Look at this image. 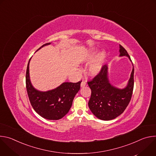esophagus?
<instances>
[{
    "label": "esophagus",
    "instance_id": "obj_1",
    "mask_svg": "<svg viewBox=\"0 0 156 156\" xmlns=\"http://www.w3.org/2000/svg\"><path fill=\"white\" fill-rule=\"evenodd\" d=\"M86 85V81H83L81 83V87H84Z\"/></svg>",
    "mask_w": 156,
    "mask_h": 156
}]
</instances>
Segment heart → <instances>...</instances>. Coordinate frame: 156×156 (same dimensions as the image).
I'll return each mask as SVG.
<instances>
[{"label":"heart","mask_w":156,"mask_h":156,"mask_svg":"<svg viewBox=\"0 0 156 156\" xmlns=\"http://www.w3.org/2000/svg\"><path fill=\"white\" fill-rule=\"evenodd\" d=\"M98 51L95 49H91L86 51L83 55V61L84 62L90 63L92 62L97 56ZM105 58V52H102L99 54L98 58L90 65L88 69V73L91 76H96L101 71Z\"/></svg>","instance_id":"obj_1"}]
</instances>
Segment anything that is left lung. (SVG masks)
<instances>
[{
    "label": "left lung",
    "mask_w": 156,
    "mask_h": 156,
    "mask_svg": "<svg viewBox=\"0 0 156 156\" xmlns=\"http://www.w3.org/2000/svg\"><path fill=\"white\" fill-rule=\"evenodd\" d=\"M120 56H126L131 62L125 49L120 45ZM107 65L102 66L101 71L91 81H88L91 95L88 105L92 113L102 120H110L121 115L131 100L134 87V66L127 86L119 89L111 85L107 76Z\"/></svg>",
    "instance_id": "8db88e82"
}]
</instances>
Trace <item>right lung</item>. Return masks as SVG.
I'll return each instance as SVG.
<instances>
[{
	"instance_id": "right-lung-1",
	"label": "right lung",
	"mask_w": 156,
	"mask_h": 156,
	"mask_svg": "<svg viewBox=\"0 0 156 156\" xmlns=\"http://www.w3.org/2000/svg\"><path fill=\"white\" fill-rule=\"evenodd\" d=\"M50 44L49 42L44 44L37 51ZM30 59L26 73V86L33 108L40 116L46 119L57 120L62 119L70 110L73 99L80 89L81 81L77 83L65 82L54 90L46 92L39 91L36 90L30 81Z\"/></svg>"
}]
</instances>
